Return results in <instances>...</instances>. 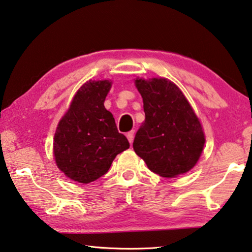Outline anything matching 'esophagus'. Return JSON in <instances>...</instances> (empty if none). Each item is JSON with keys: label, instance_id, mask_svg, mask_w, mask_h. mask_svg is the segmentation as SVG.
<instances>
[{"label": "esophagus", "instance_id": "34e87169", "mask_svg": "<svg viewBox=\"0 0 252 252\" xmlns=\"http://www.w3.org/2000/svg\"><path fill=\"white\" fill-rule=\"evenodd\" d=\"M127 138H128V142L130 144H133V141H134V130L133 131H129V133H127Z\"/></svg>", "mask_w": 252, "mask_h": 252}]
</instances>
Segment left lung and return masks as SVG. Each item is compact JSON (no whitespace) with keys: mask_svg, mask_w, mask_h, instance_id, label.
Wrapping results in <instances>:
<instances>
[{"mask_svg":"<svg viewBox=\"0 0 252 252\" xmlns=\"http://www.w3.org/2000/svg\"><path fill=\"white\" fill-rule=\"evenodd\" d=\"M145 119L135 135V153L152 172L176 177L195 166L205 135L200 118L174 82L163 77L136 78Z\"/></svg>","mask_w":252,"mask_h":252,"instance_id":"8db88e82","label":"left lung"}]
</instances>
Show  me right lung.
<instances>
[{"mask_svg": "<svg viewBox=\"0 0 252 252\" xmlns=\"http://www.w3.org/2000/svg\"><path fill=\"white\" fill-rule=\"evenodd\" d=\"M110 79L86 81L58 123L53 158L70 180L88 184L106 174L117 154L129 148L115 118L104 106Z\"/></svg>", "mask_w": 252, "mask_h": 252, "instance_id": "1", "label": "right lung"}]
</instances>
